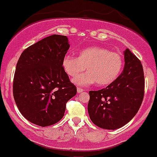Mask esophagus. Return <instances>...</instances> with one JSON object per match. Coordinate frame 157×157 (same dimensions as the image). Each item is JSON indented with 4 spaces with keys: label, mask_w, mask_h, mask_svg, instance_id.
Returning <instances> with one entry per match:
<instances>
[{
    "label": "esophagus",
    "mask_w": 157,
    "mask_h": 157,
    "mask_svg": "<svg viewBox=\"0 0 157 157\" xmlns=\"http://www.w3.org/2000/svg\"><path fill=\"white\" fill-rule=\"evenodd\" d=\"M83 91V90L81 89V88H80V87L77 88V94H81Z\"/></svg>",
    "instance_id": "esophagus-1"
}]
</instances>
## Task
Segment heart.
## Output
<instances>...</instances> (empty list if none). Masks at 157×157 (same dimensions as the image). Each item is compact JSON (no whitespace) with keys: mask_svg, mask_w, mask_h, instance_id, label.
I'll list each match as a JSON object with an SVG mask.
<instances>
[{"mask_svg":"<svg viewBox=\"0 0 157 157\" xmlns=\"http://www.w3.org/2000/svg\"><path fill=\"white\" fill-rule=\"evenodd\" d=\"M124 60L119 54L101 47H90L80 50L77 57L67 54L62 60V67L71 77H77L86 67L88 71L74 80L80 86L97 83L100 86L113 83L122 71Z\"/></svg>","mask_w":157,"mask_h":157,"instance_id":"obj_1","label":"heart"}]
</instances>
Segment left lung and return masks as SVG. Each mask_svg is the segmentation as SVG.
Segmentation results:
<instances>
[{
    "label": "left lung",
    "mask_w": 157,
    "mask_h": 157,
    "mask_svg": "<svg viewBox=\"0 0 157 157\" xmlns=\"http://www.w3.org/2000/svg\"><path fill=\"white\" fill-rule=\"evenodd\" d=\"M125 64L117 80L100 90L89 92L91 121L106 130H116L130 122L139 110L144 96L141 62L130 50L124 51Z\"/></svg>",
    "instance_id": "left-lung-1"
}]
</instances>
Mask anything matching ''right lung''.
Segmentation results:
<instances>
[{"instance_id": "obj_1", "label": "right lung", "mask_w": 157, "mask_h": 157, "mask_svg": "<svg viewBox=\"0 0 157 157\" xmlns=\"http://www.w3.org/2000/svg\"><path fill=\"white\" fill-rule=\"evenodd\" d=\"M70 48L66 36L53 34L21 54L16 66L13 94L21 113L30 123L48 127L64 116L66 103L77 87L62 67Z\"/></svg>"}]
</instances>
